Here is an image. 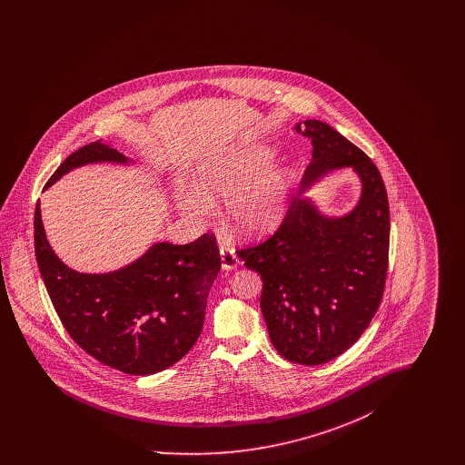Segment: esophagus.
Here are the masks:
<instances>
[{
  "label": "esophagus",
  "instance_id": "1",
  "mask_svg": "<svg viewBox=\"0 0 465 465\" xmlns=\"http://www.w3.org/2000/svg\"><path fill=\"white\" fill-rule=\"evenodd\" d=\"M220 256H222L223 270H233V268H237L239 263H241L237 254H235V251L230 245H226V243L220 245Z\"/></svg>",
  "mask_w": 465,
  "mask_h": 465
}]
</instances>
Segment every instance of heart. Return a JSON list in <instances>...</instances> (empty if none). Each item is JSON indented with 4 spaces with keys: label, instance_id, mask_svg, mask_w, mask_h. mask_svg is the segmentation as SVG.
I'll return each instance as SVG.
<instances>
[{
    "label": "heart",
    "instance_id": "obj_1",
    "mask_svg": "<svg viewBox=\"0 0 465 465\" xmlns=\"http://www.w3.org/2000/svg\"><path fill=\"white\" fill-rule=\"evenodd\" d=\"M275 150L247 144L202 160L195 186L177 190L183 216L205 223L214 216V197L226 199V220L242 235H262L282 222L288 211L296 174L291 167L274 165Z\"/></svg>",
    "mask_w": 465,
    "mask_h": 465
}]
</instances>
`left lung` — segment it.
Instances as JSON below:
<instances>
[{
    "label": "left lung",
    "mask_w": 465,
    "mask_h": 465,
    "mask_svg": "<svg viewBox=\"0 0 465 465\" xmlns=\"http://www.w3.org/2000/svg\"><path fill=\"white\" fill-rule=\"evenodd\" d=\"M294 129L313 148L305 188L351 167L361 179V197L341 216L322 214L307 197L294 199L268 241L237 254L262 275L260 305L277 352L317 366L352 347L375 317L387 277L391 218L383 179L370 156L324 122L305 120Z\"/></svg>",
    "instance_id": "8db88e82"
}]
</instances>
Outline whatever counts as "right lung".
<instances>
[{"mask_svg":"<svg viewBox=\"0 0 465 465\" xmlns=\"http://www.w3.org/2000/svg\"><path fill=\"white\" fill-rule=\"evenodd\" d=\"M131 163L101 141L67 156L46 186L89 163ZM35 252L61 322L99 362L127 375H153L190 352L199 340L207 294L222 258L214 235L195 242H156L131 265L82 273L64 265L45 235L40 202L35 211Z\"/></svg>","mask_w":465,"mask_h":465,"instance_id":"right-lung-1","label":"right lung"}]
</instances>
